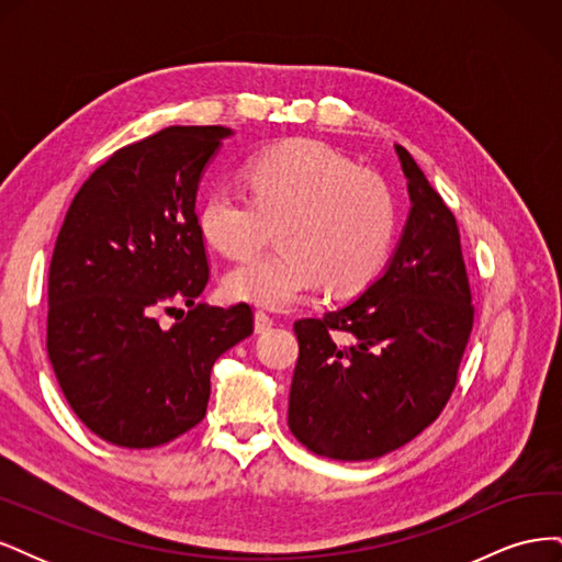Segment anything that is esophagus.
<instances>
[{"label": "esophagus", "instance_id": "esophagus-1", "mask_svg": "<svg viewBox=\"0 0 562 562\" xmlns=\"http://www.w3.org/2000/svg\"><path fill=\"white\" fill-rule=\"evenodd\" d=\"M271 326H274V316H269L267 312H255V333H267Z\"/></svg>", "mask_w": 562, "mask_h": 562}]
</instances>
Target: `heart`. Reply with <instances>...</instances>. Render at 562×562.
Returning <instances> with one entry per match:
<instances>
[{
    "instance_id": "1",
    "label": "heart",
    "mask_w": 562,
    "mask_h": 562,
    "mask_svg": "<svg viewBox=\"0 0 562 562\" xmlns=\"http://www.w3.org/2000/svg\"><path fill=\"white\" fill-rule=\"evenodd\" d=\"M248 192L217 184L199 209V229L229 258L255 252L271 225L281 250L234 267V300L281 310L326 283L347 295L366 288L389 260L396 201L386 180L318 140L269 147L246 166Z\"/></svg>"
}]
</instances>
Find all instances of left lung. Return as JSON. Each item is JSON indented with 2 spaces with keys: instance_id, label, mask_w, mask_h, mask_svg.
Returning <instances> with one entry per match:
<instances>
[{
  "instance_id": "left-lung-1",
  "label": "left lung",
  "mask_w": 562,
  "mask_h": 562,
  "mask_svg": "<svg viewBox=\"0 0 562 562\" xmlns=\"http://www.w3.org/2000/svg\"><path fill=\"white\" fill-rule=\"evenodd\" d=\"M413 209L384 274L321 318L300 342L288 427L339 462L411 443L443 413L473 328L471 285L452 211L396 145Z\"/></svg>"
}]
</instances>
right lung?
Returning a JSON list of instances; mask_svg holds the SVG:
<instances>
[{"mask_svg": "<svg viewBox=\"0 0 562 562\" xmlns=\"http://www.w3.org/2000/svg\"><path fill=\"white\" fill-rule=\"evenodd\" d=\"M225 126H168L116 149L75 194L48 267L46 349L75 415L119 448H157L206 417L220 353L252 333L246 302L206 307L196 215ZM191 307L166 331L156 312Z\"/></svg>", "mask_w": 562, "mask_h": 562, "instance_id": "add662e5", "label": "right lung"}]
</instances>
